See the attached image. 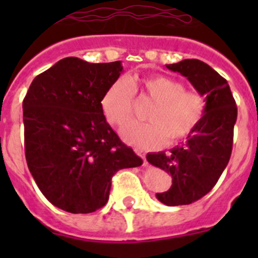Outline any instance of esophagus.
<instances>
[{
    "label": "esophagus",
    "mask_w": 258,
    "mask_h": 258,
    "mask_svg": "<svg viewBox=\"0 0 258 258\" xmlns=\"http://www.w3.org/2000/svg\"><path fill=\"white\" fill-rule=\"evenodd\" d=\"M135 152L137 153V155L140 156V157L142 158V160H144V163H146L147 162V161H146V155H145V152L142 150H135Z\"/></svg>",
    "instance_id": "esophagus-1"
}]
</instances>
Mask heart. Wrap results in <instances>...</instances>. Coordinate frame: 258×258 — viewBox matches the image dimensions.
Listing matches in <instances>:
<instances>
[{"label": "heart", "instance_id": "1", "mask_svg": "<svg viewBox=\"0 0 258 258\" xmlns=\"http://www.w3.org/2000/svg\"><path fill=\"white\" fill-rule=\"evenodd\" d=\"M135 92L153 101L146 118L131 122L121 135L128 144L141 148H158L166 141L179 142L191 136L204 119L207 100L197 90H186L183 82L165 75L144 77L134 86L126 79L116 80L101 98L102 112L111 124L123 127L134 111Z\"/></svg>", "mask_w": 258, "mask_h": 258}]
</instances>
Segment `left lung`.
<instances>
[{
    "label": "left lung",
    "instance_id": "left-lung-1",
    "mask_svg": "<svg viewBox=\"0 0 258 258\" xmlns=\"http://www.w3.org/2000/svg\"><path fill=\"white\" fill-rule=\"evenodd\" d=\"M206 96L207 111L187 141L170 152L148 153L151 165L171 173L172 186L156 195L167 206L189 205L202 199L217 183L230 161L237 106L227 81L200 59L166 64Z\"/></svg>",
    "mask_w": 258,
    "mask_h": 258
}]
</instances>
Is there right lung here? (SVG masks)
<instances>
[{"label":"right lung","instance_id":"right-lung-1","mask_svg":"<svg viewBox=\"0 0 258 258\" xmlns=\"http://www.w3.org/2000/svg\"><path fill=\"white\" fill-rule=\"evenodd\" d=\"M121 61L90 63L66 57L31 83L23 98L25 155L43 196L71 213L105 206L118 170L144 161L106 121L101 98Z\"/></svg>","mask_w":258,"mask_h":258}]
</instances>
